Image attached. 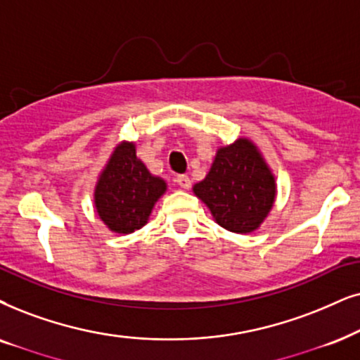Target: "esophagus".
<instances>
[{
	"label": "esophagus",
	"instance_id": "34e87169",
	"mask_svg": "<svg viewBox=\"0 0 360 360\" xmlns=\"http://www.w3.org/2000/svg\"><path fill=\"white\" fill-rule=\"evenodd\" d=\"M176 184L179 186V188H183V189H189V188H191V179H189V176H184V174L177 176V177H176Z\"/></svg>",
	"mask_w": 360,
	"mask_h": 360
}]
</instances>
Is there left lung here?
Here are the masks:
<instances>
[{
    "label": "left lung",
    "mask_w": 360,
    "mask_h": 360,
    "mask_svg": "<svg viewBox=\"0 0 360 360\" xmlns=\"http://www.w3.org/2000/svg\"><path fill=\"white\" fill-rule=\"evenodd\" d=\"M193 191L217 224L238 234L256 231L276 199L274 176L245 138L217 149L211 171Z\"/></svg>",
    "instance_id": "obj_1"
}]
</instances>
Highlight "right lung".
Listing matches in <instances>:
<instances>
[{
  "mask_svg": "<svg viewBox=\"0 0 360 360\" xmlns=\"http://www.w3.org/2000/svg\"><path fill=\"white\" fill-rule=\"evenodd\" d=\"M165 191V181L153 176L136 158L134 144L121 143L99 176L94 206L109 229L131 234L146 224Z\"/></svg>",
  "mask_w": 360,
  "mask_h": 360,
  "instance_id": "obj_1",
  "label": "right lung"
}]
</instances>
